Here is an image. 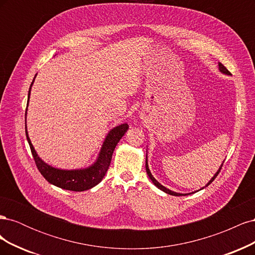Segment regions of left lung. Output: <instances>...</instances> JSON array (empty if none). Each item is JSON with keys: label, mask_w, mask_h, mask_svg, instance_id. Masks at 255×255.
Listing matches in <instances>:
<instances>
[{"label": "left lung", "mask_w": 255, "mask_h": 255, "mask_svg": "<svg viewBox=\"0 0 255 255\" xmlns=\"http://www.w3.org/2000/svg\"><path fill=\"white\" fill-rule=\"evenodd\" d=\"M218 66H219V71L221 72V73H223V74H227V75H231V73H230V71L228 70V69L223 66L221 63H218ZM148 156V155H146ZM145 156V171H146V174H148V176H149V179L152 181V183L155 185V186L158 188V189H160V190H163L164 192H166V194H168V195H171V196H176V197H179V196H186V195H191V194H194V192H190V194H180V192H175V191H172V190H170V189H168V188H166L165 186H163V185H161L158 181H156V179L155 177H154L153 175H152V173H151V171H150V169H149V165H148V157ZM223 163H225V160H223ZM223 163L221 164V166L219 167V169L217 170V172H216L215 174H214V176L212 177V179L208 181V183L205 185L204 187H207L208 185H210L215 179H216V176L218 175V173L220 172V170H221V168H222V165H223ZM204 187H202V189L204 188ZM199 190H201V189H199ZM199 190H197V191H199ZM197 191H195V192H197Z\"/></svg>", "instance_id": "left-lung-1"}]
</instances>
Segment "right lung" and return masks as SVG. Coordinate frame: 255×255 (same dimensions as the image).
Segmentation results:
<instances>
[{"label":"right lung","instance_id":"1","mask_svg":"<svg viewBox=\"0 0 255 255\" xmlns=\"http://www.w3.org/2000/svg\"><path fill=\"white\" fill-rule=\"evenodd\" d=\"M36 75L29 86L28 97H27V106H28V101L30 97V89H32L34 81L36 79ZM26 115H27V107L25 112V133H26L27 142L29 144L30 151H32L33 157L35 159L38 170L40 171L42 176L49 183L55 185V186L59 188H63L66 190H72V191L88 190L92 187H95L96 185H98L103 180L104 175L107 172V169H109L111 165L112 156H113L116 145H117L119 140L128 129V123H122L120 126L113 128L110 132L107 133L101 149H100L99 155L92 165L86 168H80V169H60V168H55L47 164L37 154L34 145L32 144V141H30L28 137L27 128H26Z\"/></svg>","mask_w":255,"mask_h":255}]
</instances>
